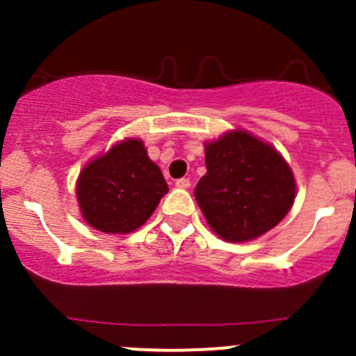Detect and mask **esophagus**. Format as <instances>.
I'll list each match as a JSON object with an SVG mask.
<instances>
[{
    "label": "esophagus",
    "instance_id": "obj_1",
    "mask_svg": "<svg viewBox=\"0 0 356 356\" xmlns=\"http://www.w3.org/2000/svg\"><path fill=\"white\" fill-rule=\"evenodd\" d=\"M175 185L178 188H188L191 187V180H188V178H180V180H176Z\"/></svg>",
    "mask_w": 356,
    "mask_h": 356
}]
</instances>
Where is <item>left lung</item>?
I'll use <instances>...</instances> for the list:
<instances>
[{"label": "left lung", "mask_w": 356, "mask_h": 356, "mask_svg": "<svg viewBox=\"0 0 356 356\" xmlns=\"http://www.w3.org/2000/svg\"><path fill=\"white\" fill-rule=\"evenodd\" d=\"M207 175L194 196L222 241L250 242L275 228L292 209L296 178L275 146L246 130L205 143Z\"/></svg>", "instance_id": "8db88e82"}]
</instances>
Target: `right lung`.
<instances>
[{"instance_id":"obj_1","label":"right lung","mask_w":356,"mask_h":356,"mask_svg":"<svg viewBox=\"0 0 356 356\" xmlns=\"http://www.w3.org/2000/svg\"><path fill=\"white\" fill-rule=\"evenodd\" d=\"M169 187L137 137L119 140L83 165L76 200L83 221L103 234H131L155 212Z\"/></svg>"}]
</instances>
